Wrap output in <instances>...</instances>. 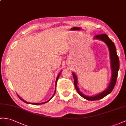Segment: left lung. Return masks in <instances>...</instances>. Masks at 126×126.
I'll return each instance as SVG.
<instances>
[{
    "label": "left lung",
    "instance_id": "obj_1",
    "mask_svg": "<svg viewBox=\"0 0 126 126\" xmlns=\"http://www.w3.org/2000/svg\"><path fill=\"white\" fill-rule=\"evenodd\" d=\"M94 39H99L103 41V42H104L106 45H107V46L108 47L110 53V64L112 75L110 82L109 84L108 87L102 93H99L98 94L95 95L93 96H88L84 95L80 91L79 88H78V86H77V83H78V79H77V77L75 73L72 72V75L74 78V81H75V82H74L75 83V86L77 92H78V94L81 97H82L83 98H84L86 99L89 100V101H95V100L102 99L103 97H104L106 95L109 94L110 93H111V92L112 91V90L113 89L115 86L116 81H117V79L118 71L119 69V57L117 55V50H116L115 45L113 43L112 41L109 38L108 35L105 34L96 35L94 37Z\"/></svg>",
    "mask_w": 126,
    "mask_h": 126
}]
</instances>
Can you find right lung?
I'll return each mask as SVG.
<instances>
[{
	"mask_svg": "<svg viewBox=\"0 0 126 126\" xmlns=\"http://www.w3.org/2000/svg\"><path fill=\"white\" fill-rule=\"evenodd\" d=\"M61 72L59 74V75H58V76H57V78H56V82H55V86H56V84H57V80H58V79H59V77H60V75H61ZM55 92H56V87H55V92H54V94H53V96L51 97L49 99H48L47 101H46V102H43V103H29V102H26V101H25L24 100H23V99H22V98H21L20 96H19L18 95V96L19 97V98H20L22 101L23 102H25V103H28V104H33V105H40V104H44V103H47V102H49L50 100L53 97V96L55 95Z\"/></svg>",
	"mask_w": 126,
	"mask_h": 126,
	"instance_id": "1",
	"label": "right lung"
}]
</instances>
